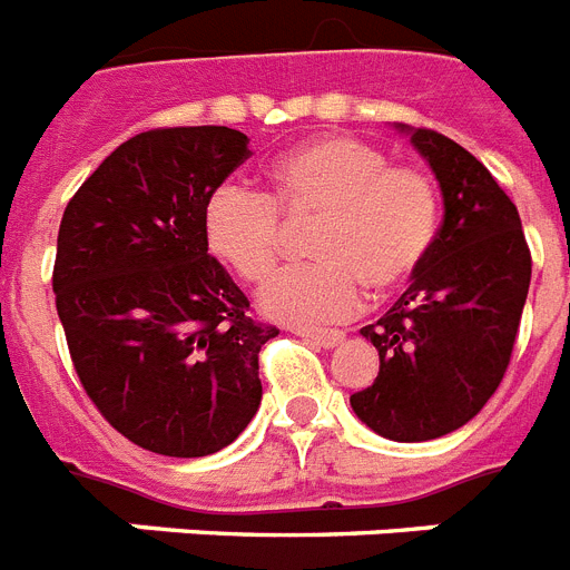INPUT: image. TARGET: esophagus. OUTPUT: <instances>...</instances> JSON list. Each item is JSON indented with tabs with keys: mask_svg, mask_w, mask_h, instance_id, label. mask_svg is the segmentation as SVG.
<instances>
[{
	"mask_svg": "<svg viewBox=\"0 0 570 570\" xmlns=\"http://www.w3.org/2000/svg\"><path fill=\"white\" fill-rule=\"evenodd\" d=\"M296 334L305 340H311L320 348H334V345L343 343L345 334L337 332V328H296Z\"/></svg>",
	"mask_w": 570,
	"mask_h": 570,
	"instance_id": "esophagus-1",
	"label": "esophagus"
}]
</instances>
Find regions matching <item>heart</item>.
<instances>
[{
	"instance_id": "obj_1",
	"label": "heart",
	"mask_w": 570,
	"mask_h": 570,
	"mask_svg": "<svg viewBox=\"0 0 570 570\" xmlns=\"http://www.w3.org/2000/svg\"><path fill=\"white\" fill-rule=\"evenodd\" d=\"M314 222L311 262L262 291V308L285 323H332L363 299L397 294L421 271L438 233V189L426 173L389 164L348 135L314 138L271 167V196L218 187L204 207V242L233 274L262 285L285 253V225Z\"/></svg>"
}]
</instances>
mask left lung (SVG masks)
Segmentation results:
<instances>
[{
  "instance_id": "left-lung-1",
  "label": "left lung",
  "mask_w": 570,
  "mask_h": 570,
  "mask_svg": "<svg viewBox=\"0 0 570 570\" xmlns=\"http://www.w3.org/2000/svg\"><path fill=\"white\" fill-rule=\"evenodd\" d=\"M424 155L444 196V225L412 285L360 334L381 354L354 415L389 441H432L464 426L508 372L530 288L517 204L464 146L397 126Z\"/></svg>"
}]
</instances>
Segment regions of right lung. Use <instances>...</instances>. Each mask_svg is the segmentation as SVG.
<instances>
[{
	"label": "right lung",
	"instance_id": "right-lung-1",
	"mask_svg": "<svg viewBox=\"0 0 570 570\" xmlns=\"http://www.w3.org/2000/svg\"><path fill=\"white\" fill-rule=\"evenodd\" d=\"M227 126L149 129L68 202L53 296L71 363L132 444L202 459L233 444L262 401L259 352L279 334L207 253L204 207L250 158Z\"/></svg>",
	"mask_w": 570,
	"mask_h": 570
}]
</instances>
